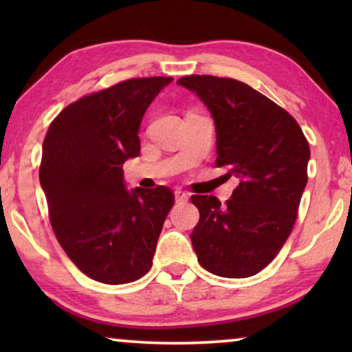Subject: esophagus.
Masks as SVG:
<instances>
[{"mask_svg": "<svg viewBox=\"0 0 352 352\" xmlns=\"http://www.w3.org/2000/svg\"><path fill=\"white\" fill-rule=\"evenodd\" d=\"M175 199H176V201H187V199H189V194H187V192H184V190H181V189H176L175 190Z\"/></svg>", "mask_w": 352, "mask_h": 352, "instance_id": "esophagus-1", "label": "esophagus"}]
</instances>
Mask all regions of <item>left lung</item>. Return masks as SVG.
Segmentation results:
<instances>
[{
  "label": "left lung",
  "instance_id": "8db88e82",
  "mask_svg": "<svg viewBox=\"0 0 352 352\" xmlns=\"http://www.w3.org/2000/svg\"><path fill=\"white\" fill-rule=\"evenodd\" d=\"M177 85L208 107L216 165L239 179L224 206L214 195L190 197L200 211L190 234L199 263L214 276H254L292 232L307 184L309 144L287 110L242 81L189 75Z\"/></svg>",
  "mask_w": 352,
  "mask_h": 352
}]
</instances>
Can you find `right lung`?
Masks as SVG:
<instances>
[{"label":"right lung","instance_id":"1","mask_svg":"<svg viewBox=\"0 0 352 352\" xmlns=\"http://www.w3.org/2000/svg\"><path fill=\"white\" fill-rule=\"evenodd\" d=\"M170 76L131 78L67 105L50 124L40 182L60 247L94 280L146 276L175 204L165 186L128 190L123 163L139 155V126Z\"/></svg>","mask_w":352,"mask_h":352}]
</instances>
